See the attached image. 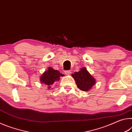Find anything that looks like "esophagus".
<instances>
[{
	"instance_id": "1",
	"label": "esophagus",
	"mask_w": 132,
	"mask_h": 132,
	"mask_svg": "<svg viewBox=\"0 0 132 132\" xmlns=\"http://www.w3.org/2000/svg\"><path fill=\"white\" fill-rule=\"evenodd\" d=\"M65 73L66 75H70L71 74V72L70 71H65Z\"/></svg>"
}]
</instances>
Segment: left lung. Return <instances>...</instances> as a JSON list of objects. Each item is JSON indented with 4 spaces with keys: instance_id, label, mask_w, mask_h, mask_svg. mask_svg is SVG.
Instances as JSON below:
<instances>
[{
    "instance_id": "8db88e82",
    "label": "left lung",
    "mask_w": 132,
    "mask_h": 132,
    "mask_svg": "<svg viewBox=\"0 0 132 132\" xmlns=\"http://www.w3.org/2000/svg\"><path fill=\"white\" fill-rule=\"evenodd\" d=\"M72 77L79 89L83 91H88L95 84V79L90 75L86 68L83 67L79 72H75Z\"/></svg>"
}]
</instances>
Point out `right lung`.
Returning a JSON list of instances; mask_svg holds the SVG:
<instances>
[{"label": "right lung", "instance_id": "right-lung-1", "mask_svg": "<svg viewBox=\"0 0 132 132\" xmlns=\"http://www.w3.org/2000/svg\"><path fill=\"white\" fill-rule=\"evenodd\" d=\"M63 74L60 73L57 70H55L52 68H48V70L45 71L40 77V81L48 85V89L51 88L52 84L54 83L55 81H57L60 79V76H63Z\"/></svg>", "mask_w": 132, "mask_h": 132}]
</instances>
